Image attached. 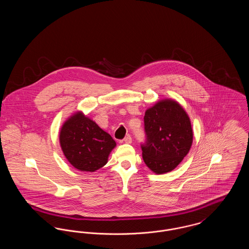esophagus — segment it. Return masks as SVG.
Segmentation results:
<instances>
[{"label": "esophagus", "mask_w": 249, "mask_h": 249, "mask_svg": "<svg viewBox=\"0 0 249 249\" xmlns=\"http://www.w3.org/2000/svg\"><path fill=\"white\" fill-rule=\"evenodd\" d=\"M124 142H126V143H130V142H132V139H131V137H130V135H127L125 138H124Z\"/></svg>", "instance_id": "obj_1"}]
</instances>
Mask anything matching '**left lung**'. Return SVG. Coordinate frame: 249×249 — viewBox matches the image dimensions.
I'll use <instances>...</instances> for the list:
<instances>
[{"instance_id": "obj_1", "label": "left lung", "mask_w": 249, "mask_h": 249, "mask_svg": "<svg viewBox=\"0 0 249 249\" xmlns=\"http://www.w3.org/2000/svg\"><path fill=\"white\" fill-rule=\"evenodd\" d=\"M143 121L144 163L158 175L173 171L189 153L193 141L187 112L177 101L164 99L145 111Z\"/></svg>"}]
</instances>
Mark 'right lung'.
I'll return each instance as SVG.
<instances>
[{
    "instance_id": "obj_1",
    "label": "right lung",
    "mask_w": 249,
    "mask_h": 249,
    "mask_svg": "<svg viewBox=\"0 0 249 249\" xmlns=\"http://www.w3.org/2000/svg\"><path fill=\"white\" fill-rule=\"evenodd\" d=\"M59 143L67 160L81 172H95L106 165L117 143L107 131L81 111L63 123Z\"/></svg>"
}]
</instances>
